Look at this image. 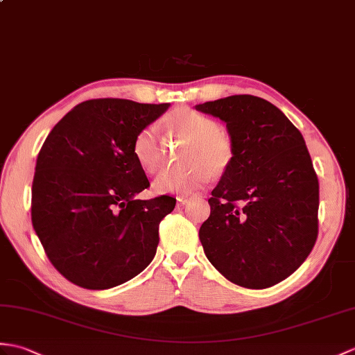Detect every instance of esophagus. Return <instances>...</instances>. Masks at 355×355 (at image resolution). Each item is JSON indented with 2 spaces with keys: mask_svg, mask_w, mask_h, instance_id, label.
I'll use <instances>...</instances> for the list:
<instances>
[{
  "mask_svg": "<svg viewBox=\"0 0 355 355\" xmlns=\"http://www.w3.org/2000/svg\"><path fill=\"white\" fill-rule=\"evenodd\" d=\"M187 198H184V196H178L177 198V205H178V207H183V205H186L187 204Z\"/></svg>",
  "mask_w": 355,
  "mask_h": 355,
  "instance_id": "1",
  "label": "esophagus"
}]
</instances>
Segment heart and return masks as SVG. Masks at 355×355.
Masks as SVG:
<instances>
[{"instance_id": "obj_1", "label": "heart", "mask_w": 355, "mask_h": 355, "mask_svg": "<svg viewBox=\"0 0 355 355\" xmlns=\"http://www.w3.org/2000/svg\"><path fill=\"white\" fill-rule=\"evenodd\" d=\"M164 127L184 139V145L178 154L181 166L162 172L153 183L155 192L191 195L202 189L210 175L220 177L228 169L234 155L233 139L215 119L184 107L171 112L164 118ZM131 153L146 174L162 168L163 155L155 127L145 125L137 131Z\"/></svg>"}]
</instances>
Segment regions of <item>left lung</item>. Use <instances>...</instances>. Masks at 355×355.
<instances>
[{
    "label": "left lung",
    "instance_id": "left-lung-1",
    "mask_svg": "<svg viewBox=\"0 0 355 355\" xmlns=\"http://www.w3.org/2000/svg\"><path fill=\"white\" fill-rule=\"evenodd\" d=\"M196 110L224 121L234 146L200 228L204 252L232 283L266 289L292 275L318 239L319 181L306 142L259 96L233 95Z\"/></svg>",
    "mask_w": 355,
    "mask_h": 355
}]
</instances>
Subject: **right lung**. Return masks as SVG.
Wrapping results in <instances>:
<instances>
[{
    "instance_id": "1",
    "label": "right lung",
    "mask_w": 355,
    "mask_h": 355,
    "mask_svg": "<svg viewBox=\"0 0 355 355\" xmlns=\"http://www.w3.org/2000/svg\"><path fill=\"white\" fill-rule=\"evenodd\" d=\"M169 105L89 100L66 113L45 139L31 186V222L46 257L71 283L110 289L154 259L159 225L177 200H136L150 181L131 144Z\"/></svg>"
}]
</instances>
